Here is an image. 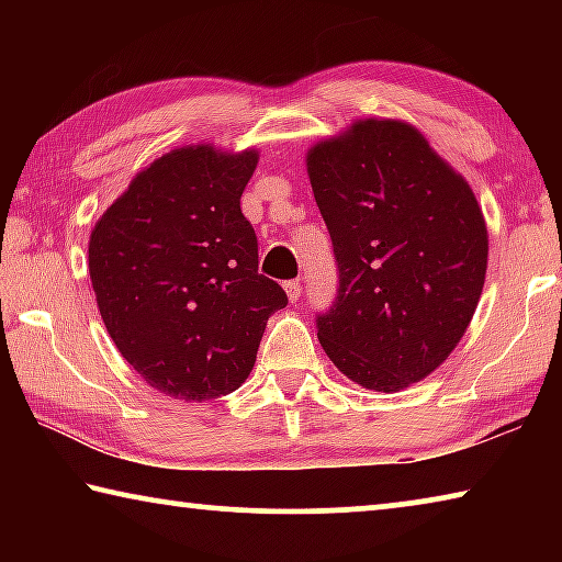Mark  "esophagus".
Segmentation results:
<instances>
[{
	"instance_id": "obj_1",
	"label": "esophagus",
	"mask_w": 562,
	"mask_h": 562,
	"mask_svg": "<svg viewBox=\"0 0 562 562\" xmlns=\"http://www.w3.org/2000/svg\"><path fill=\"white\" fill-rule=\"evenodd\" d=\"M284 292H288L290 302H297L302 297V282L300 280H288V282H284Z\"/></svg>"
}]
</instances>
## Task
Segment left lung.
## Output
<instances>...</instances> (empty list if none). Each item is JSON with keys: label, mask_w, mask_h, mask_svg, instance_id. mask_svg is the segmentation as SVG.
<instances>
[{"label": "left lung", "mask_w": 562, "mask_h": 562, "mask_svg": "<svg viewBox=\"0 0 562 562\" xmlns=\"http://www.w3.org/2000/svg\"><path fill=\"white\" fill-rule=\"evenodd\" d=\"M307 173L339 272L317 315L322 349L374 392L422 382L459 345L486 280L473 190L402 121H357L310 150Z\"/></svg>", "instance_id": "obj_1"}]
</instances>
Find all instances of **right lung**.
<instances>
[{
    "mask_svg": "<svg viewBox=\"0 0 562 562\" xmlns=\"http://www.w3.org/2000/svg\"><path fill=\"white\" fill-rule=\"evenodd\" d=\"M258 154L170 150L101 215L89 272L113 345L144 382L205 402L235 392L270 315L288 304L258 272V235L240 195Z\"/></svg>",
    "mask_w": 562,
    "mask_h": 562,
    "instance_id": "right-lung-1",
    "label": "right lung"
}]
</instances>
